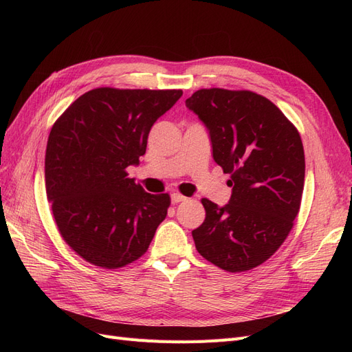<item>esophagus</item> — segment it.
<instances>
[{
	"instance_id": "obj_1",
	"label": "esophagus",
	"mask_w": 352,
	"mask_h": 352,
	"mask_svg": "<svg viewBox=\"0 0 352 352\" xmlns=\"http://www.w3.org/2000/svg\"><path fill=\"white\" fill-rule=\"evenodd\" d=\"M172 204H179V202H182V201H185L186 199V197H184L182 194H179V192H175V194H172Z\"/></svg>"
}]
</instances>
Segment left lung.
<instances>
[{"instance_id": "1", "label": "left lung", "mask_w": 352, "mask_h": 352, "mask_svg": "<svg viewBox=\"0 0 352 352\" xmlns=\"http://www.w3.org/2000/svg\"><path fill=\"white\" fill-rule=\"evenodd\" d=\"M186 107L206 124L212 158L232 186L226 206L201 199L206 220L192 230L195 247L223 270H251L278 251L300 211L301 136L270 100L251 91L199 89Z\"/></svg>"}]
</instances>
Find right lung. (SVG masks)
I'll return each instance as SVG.
<instances>
[{
  "instance_id": "obj_1",
  "label": "right lung",
  "mask_w": 352,
  "mask_h": 352,
  "mask_svg": "<svg viewBox=\"0 0 352 352\" xmlns=\"http://www.w3.org/2000/svg\"><path fill=\"white\" fill-rule=\"evenodd\" d=\"M180 97V89L97 88L52 126L47 198L60 235L85 261L119 269L150 247L170 197L145 192L126 168L140 164L153 124Z\"/></svg>"
}]
</instances>
